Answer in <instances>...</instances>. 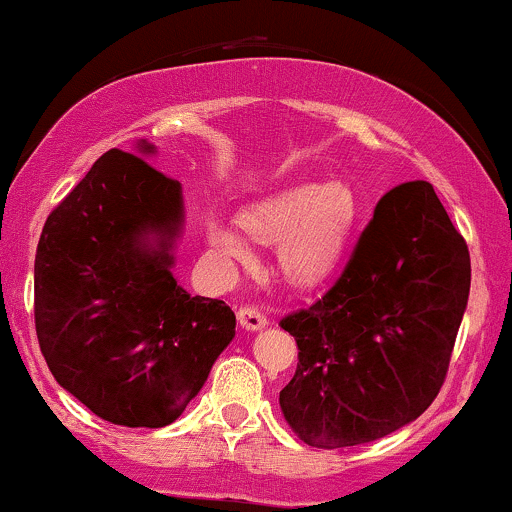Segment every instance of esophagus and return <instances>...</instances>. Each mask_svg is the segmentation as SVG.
<instances>
[{"label":"esophagus","instance_id":"1","mask_svg":"<svg viewBox=\"0 0 512 512\" xmlns=\"http://www.w3.org/2000/svg\"><path fill=\"white\" fill-rule=\"evenodd\" d=\"M238 322L243 330L248 332H257V330H264V327L269 325L267 315L260 313L257 308H250V305H245V308L238 310Z\"/></svg>","mask_w":512,"mask_h":512}]
</instances>
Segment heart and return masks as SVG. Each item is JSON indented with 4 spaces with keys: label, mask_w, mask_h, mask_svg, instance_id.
Here are the masks:
<instances>
[{
    "label": "heart",
    "mask_w": 512,
    "mask_h": 512,
    "mask_svg": "<svg viewBox=\"0 0 512 512\" xmlns=\"http://www.w3.org/2000/svg\"><path fill=\"white\" fill-rule=\"evenodd\" d=\"M356 214V192L346 182H298L245 209L240 226L260 243H281L279 267L291 284L315 286L337 269ZM207 240L223 260H250L248 240L231 223L209 221Z\"/></svg>",
    "instance_id": "obj_1"
}]
</instances>
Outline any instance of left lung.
Masks as SVG:
<instances>
[{
  "mask_svg": "<svg viewBox=\"0 0 512 512\" xmlns=\"http://www.w3.org/2000/svg\"><path fill=\"white\" fill-rule=\"evenodd\" d=\"M469 284L467 243L433 187L387 192L332 289L281 320L298 368L279 404L303 443L361 445L419 419L448 373Z\"/></svg>",
  "mask_w": 512,
  "mask_h": 512,
  "instance_id": "obj_1",
  "label": "left lung"
}]
</instances>
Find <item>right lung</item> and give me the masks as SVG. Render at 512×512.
Here are the masks:
<instances>
[{"label": "right lung", "instance_id": "1", "mask_svg": "<svg viewBox=\"0 0 512 512\" xmlns=\"http://www.w3.org/2000/svg\"><path fill=\"white\" fill-rule=\"evenodd\" d=\"M110 149L45 221L35 252V332L50 373L115 426L173 424L236 337L223 301L173 276L182 185Z\"/></svg>", "mask_w": 512, "mask_h": 512}]
</instances>
